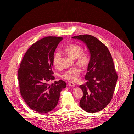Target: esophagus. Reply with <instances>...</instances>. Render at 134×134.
<instances>
[{
	"instance_id": "obj_1",
	"label": "esophagus",
	"mask_w": 134,
	"mask_h": 134,
	"mask_svg": "<svg viewBox=\"0 0 134 134\" xmlns=\"http://www.w3.org/2000/svg\"><path fill=\"white\" fill-rule=\"evenodd\" d=\"M68 85L69 86H73V87L75 86V84H74V83H73V82H69L68 84Z\"/></svg>"
}]
</instances>
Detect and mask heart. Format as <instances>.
Wrapping results in <instances>:
<instances>
[{"label":"heart","instance_id":"heart-1","mask_svg":"<svg viewBox=\"0 0 134 134\" xmlns=\"http://www.w3.org/2000/svg\"><path fill=\"white\" fill-rule=\"evenodd\" d=\"M63 51L71 57L76 58L77 63L83 66H86L89 63V55L83 51V47L80 45L70 44L64 48ZM61 53L56 52L53 57V64L55 68L59 69L61 67ZM81 72V69L75 66L65 70L60 75V77L71 82H75L78 79Z\"/></svg>","mask_w":134,"mask_h":134}]
</instances>
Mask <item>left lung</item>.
<instances>
[{"label": "left lung", "mask_w": 134, "mask_h": 134, "mask_svg": "<svg viewBox=\"0 0 134 134\" xmlns=\"http://www.w3.org/2000/svg\"><path fill=\"white\" fill-rule=\"evenodd\" d=\"M72 38L83 41L91 55L85 76L87 81L79 86L83 91L80 107L88 113L98 112L108 105L114 95L118 74L113 58L107 47L94 36L81 35Z\"/></svg>", "instance_id": "obj_1"}]
</instances>
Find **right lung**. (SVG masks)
<instances>
[{
    "label": "right lung",
    "mask_w": 134,
    "mask_h": 134,
    "mask_svg": "<svg viewBox=\"0 0 134 134\" xmlns=\"http://www.w3.org/2000/svg\"><path fill=\"white\" fill-rule=\"evenodd\" d=\"M63 38L48 36L34 43L26 52L18 70L21 96L32 110L47 113L55 108L65 82L54 80L52 68L53 57Z\"/></svg>",
    "instance_id": "right-lung-1"
}]
</instances>
